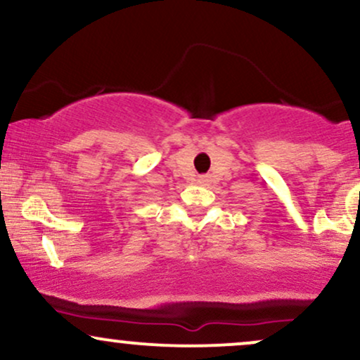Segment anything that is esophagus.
I'll return each instance as SVG.
<instances>
[{"label": "esophagus", "mask_w": 360, "mask_h": 360, "mask_svg": "<svg viewBox=\"0 0 360 360\" xmlns=\"http://www.w3.org/2000/svg\"><path fill=\"white\" fill-rule=\"evenodd\" d=\"M198 183H200V184H203V186H206V184L210 183V177H208V176H201L200 179H198Z\"/></svg>", "instance_id": "esophagus-1"}]
</instances>
